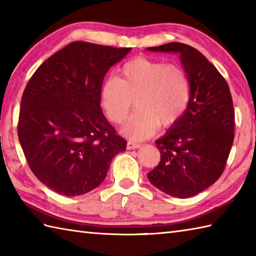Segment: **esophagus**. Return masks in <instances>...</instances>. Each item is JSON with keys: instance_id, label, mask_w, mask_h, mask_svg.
<instances>
[{"instance_id": "obj_1", "label": "esophagus", "mask_w": 256, "mask_h": 256, "mask_svg": "<svg viewBox=\"0 0 256 256\" xmlns=\"http://www.w3.org/2000/svg\"><path fill=\"white\" fill-rule=\"evenodd\" d=\"M140 148V144L136 142H132V140H128V150H135Z\"/></svg>"}]
</instances>
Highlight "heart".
<instances>
[{"mask_svg":"<svg viewBox=\"0 0 256 256\" xmlns=\"http://www.w3.org/2000/svg\"><path fill=\"white\" fill-rule=\"evenodd\" d=\"M123 133L132 140L152 136L156 128L170 126L180 118L190 101V82L177 64L135 58L123 64L118 78L108 77L100 90L101 106L110 121L121 124L131 110Z\"/></svg>","mask_w":256,"mask_h":256,"instance_id":"obj_1","label":"heart"}]
</instances>
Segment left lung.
Returning <instances> with one entry per match:
<instances>
[{"instance_id": "1", "label": "left lung", "mask_w": 256, "mask_h": 256, "mask_svg": "<svg viewBox=\"0 0 256 256\" xmlns=\"http://www.w3.org/2000/svg\"><path fill=\"white\" fill-rule=\"evenodd\" d=\"M177 52L190 82L187 111L156 140L160 162L148 174L162 192L189 198L214 184L224 172L234 140V108L226 79L196 48L182 44L148 47Z\"/></svg>"}]
</instances>
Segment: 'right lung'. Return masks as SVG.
Masks as SVG:
<instances>
[{
  "instance_id": "obj_1",
  "label": "right lung",
  "mask_w": 256,
  "mask_h": 256,
  "mask_svg": "<svg viewBox=\"0 0 256 256\" xmlns=\"http://www.w3.org/2000/svg\"><path fill=\"white\" fill-rule=\"evenodd\" d=\"M132 48L74 42L42 62L20 101L18 140L32 174L68 197L104 180L126 140L100 106L103 78Z\"/></svg>"
}]
</instances>
